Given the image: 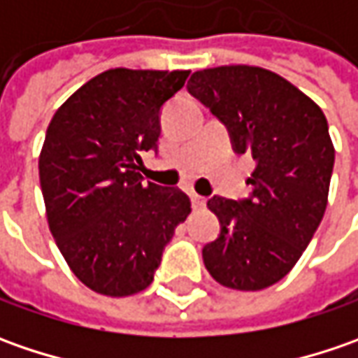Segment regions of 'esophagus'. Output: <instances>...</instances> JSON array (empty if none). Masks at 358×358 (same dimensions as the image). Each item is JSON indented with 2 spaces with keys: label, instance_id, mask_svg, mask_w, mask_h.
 <instances>
[{
  "label": "esophagus",
  "instance_id": "esophagus-1",
  "mask_svg": "<svg viewBox=\"0 0 358 358\" xmlns=\"http://www.w3.org/2000/svg\"><path fill=\"white\" fill-rule=\"evenodd\" d=\"M191 203H193V209L195 211H201L205 207V197H201L197 193H191Z\"/></svg>",
  "mask_w": 358,
  "mask_h": 358
}]
</instances>
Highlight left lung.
I'll return each mask as SVG.
<instances>
[{
	"label": "left lung",
	"mask_w": 358,
	"mask_h": 358,
	"mask_svg": "<svg viewBox=\"0 0 358 358\" xmlns=\"http://www.w3.org/2000/svg\"><path fill=\"white\" fill-rule=\"evenodd\" d=\"M187 85L227 125L235 151L255 159L249 199L207 201L221 233L203 247V263L223 287L267 289L295 267L327 209L335 147L324 113L257 65L195 71Z\"/></svg>",
	"instance_id": "1"
}]
</instances>
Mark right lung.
I'll return each instance as SVG.
<instances>
[{"mask_svg": "<svg viewBox=\"0 0 358 358\" xmlns=\"http://www.w3.org/2000/svg\"><path fill=\"white\" fill-rule=\"evenodd\" d=\"M191 71L115 67L90 79L49 121L39 183L49 231L79 281L105 296L145 291L191 213L181 189L141 183L159 111Z\"/></svg>", "mask_w": 358, "mask_h": 358, "instance_id": "1", "label": "right lung"}]
</instances>
